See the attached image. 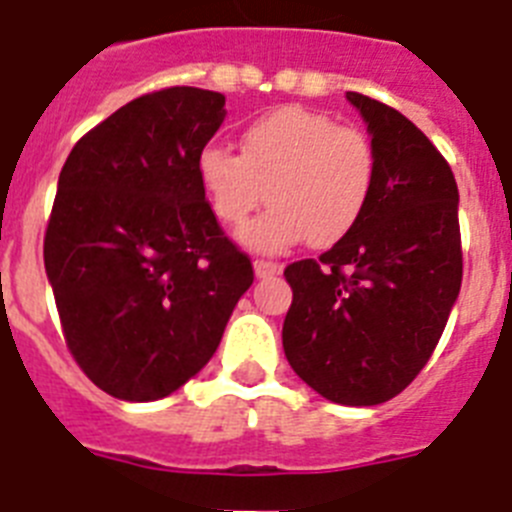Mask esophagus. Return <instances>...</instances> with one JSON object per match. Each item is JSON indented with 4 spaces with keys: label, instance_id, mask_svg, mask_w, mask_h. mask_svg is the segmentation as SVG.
Instances as JSON below:
<instances>
[{
    "label": "esophagus",
    "instance_id": "1",
    "mask_svg": "<svg viewBox=\"0 0 512 512\" xmlns=\"http://www.w3.org/2000/svg\"><path fill=\"white\" fill-rule=\"evenodd\" d=\"M253 271H256V277L266 279V277H277L279 271H282V264L277 261H264V259H256L253 261Z\"/></svg>",
    "mask_w": 512,
    "mask_h": 512
}]
</instances>
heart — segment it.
Instances as JSON below:
<instances>
[{
	"label": "heart",
	"instance_id": "b5f03b06",
	"mask_svg": "<svg viewBox=\"0 0 512 512\" xmlns=\"http://www.w3.org/2000/svg\"><path fill=\"white\" fill-rule=\"evenodd\" d=\"M197 171L225 225L238 228L264 197L271 202L241 238L256 251L274 253L305 238L312 246H333L351 233L372 200L377 151L354 125L284 107L243 130L241 156L210 146L200 153Z\"/></svg>",
	"mask_w": 512,
	"mask_h": 512
}]
</instances>
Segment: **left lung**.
<instances>
[{
  "label": "left lung",
  "mask_w": 512,
  "mask_h": 512,
  "mask_svg": "<svg viewBox=\"0 0 512 512\" xmlns=\"http://www.w3.org/2000/svg\"><path fill=\"white\" fill-rule=\"evenodd\" d=\"M377 151L372 200L320 259L284 269L292 307L282 328L297 377L338 405H379L420 374L461 289L459 189L413 122L346 92Z\"/></svg>",
  "instance_id": "obj_1"
}]
</instances>
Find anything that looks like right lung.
I'll return each mask as SVG.
<instances>
[{
	"instance_id": "add662e5",
	"label": "right lung",
	"mask_w": 512,
	"mask_h": 512,
	"mask_svg": "<svg viewBox=\"0 0 512 512\" xmlns=\"http://www.w3.org/2000/svg\"><path fill=\"white\" fill-rule=\"evenodd\" d=\"M223 120L220 92L143 94L89 130L58 176L45 274L71 356L117 400H161L192 379L253 284L197 171Z\"/></svg>"
}]
</instances>
